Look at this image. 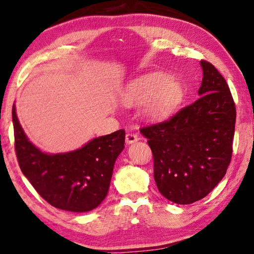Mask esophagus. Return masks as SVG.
<instances>
[{
    "label": "esophagus",
    "instance_id": "1",
    "mask_svg": "<svg viewBox=\"0 0 254 254\" xmlns=\"http://www.w3.org/2000/svg\"><path fill=\"white\" fill-rule=\"evenodd\" d=\"M138 140H139V136L134 133H127L126 135V142L128 144L134 143L135 141H138Z\"/></svg>",
    "mask_w": 254,
    "mask_h": 254
}]
</instances>
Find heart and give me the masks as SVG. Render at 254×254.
<instances>
[{"mask_svg":"<svg viewBox=\"0 0 254 254\" xmlns=\"http://www.w3.org/2000/svg\"><path fill=\"white\" fill-rule=\"evenodd\" d=\"M181 98L180 83L164 74H148L135 79L121 94L124 105H144V112L150 118H163L170 114Z\"/></svg>","mask_w":254,"mask_h":254,"instance_id":"1","label":"heart"}]
</instances>
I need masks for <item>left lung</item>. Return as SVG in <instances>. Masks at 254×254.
Returning <instances> with one entry per match:
<instances>
[{"label": "left lung", "mask_w": 254, "mask_h": 254, "mask_svg": "<svg viewBox=\"0 0 254 254\" xmlns=\"http://www.w3.org/2000/svg\"><path fill=\"white\" fill-rule=\"evenodd\" d=\"M200 97L171 119L140 128L154 157V178L165 198L190 204L212 191L232 159L236 108L218 70L202 60Z\"/></svg>", "instance_id": "left-lung-1"}]
</instances>
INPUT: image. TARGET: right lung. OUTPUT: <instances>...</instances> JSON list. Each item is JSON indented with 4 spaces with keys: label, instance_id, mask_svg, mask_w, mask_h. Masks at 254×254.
I'll return each mask as SVG.
<instances>
[{
    "label": "right lung",
    "instance_id": "1",
    "mask_svg": "<svg viewBox=\"0 0 254 254\" xmlns=\"http://www.w3.org/2000/svg\"><path fill=\"white\" fill-rule=\"evenodd\" d=\"M14 150L20 170L51 206L84 212L106 198L115 160L124 148L126 131L95 138L78 150L48 155L31 143L12 107Z\"/></svg>",
    "mask_w": 254,
    "mask_h": 254
}]
</instances>
